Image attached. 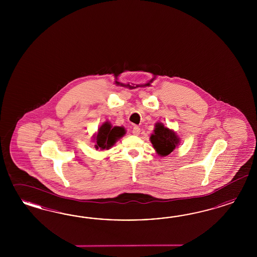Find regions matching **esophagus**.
<instances>
[{"label":"esophagus","instance_id":"esophagus-1","mask_svg":"<svg viewBox=\"0 0 257 257\" xmlns=\"http://www.w3.org/2000/svg\"><path fill=\"white\" fill-rule=\"evenodd\" d=\"M133 135H135V136H139L140 134V128L139 126H135L134 128H133Z\"/></svg>","mask_w":257,"mask_h":257}]
</instances>
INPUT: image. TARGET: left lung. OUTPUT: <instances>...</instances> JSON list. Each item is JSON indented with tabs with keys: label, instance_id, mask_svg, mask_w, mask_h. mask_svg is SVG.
<instances>
[{
	"label": "left lung",
	"instance_id": "left-lung-1",
	"mask_svg": "<svg viewBox=\"0 0 257 257\" xmlns=\"http://www.w3.org/2000/svg\"><path fill=\"white\" fill-rule=\"evenodd\" d=\"M150 140L156 154L162 157L169 156L181 143L178 135L166 127L162 122H156L155 124L154 134L151 135Z\"/></svg>",
	"mask_w": 257,
	"mask_h": 257
}]
</instances>
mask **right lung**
Returning a JSON list of instances; mask_svg holds the SVG:
<instances>
[{
  "instance_id": "1",
  "label": "right lung",
  "mask_w": 257,
  "mask_h": 257,
  "mask_svg": "<svg viewBox=\"0 0 257 257\" xmlns=\"http://www.w3.org/2000/svg\"><path fill=\"white\" fill-rule=\"evenodd\" d=\"M126 134L122 126H113L110 121H105L98 128L97 133L93 135L94 148L96 150H109L112 148L118 140Z\"/></svg>"
}]
</instances>
